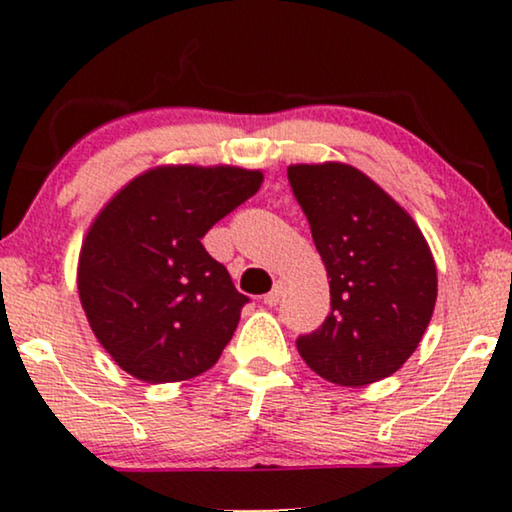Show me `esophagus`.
<instances>
[{"instance_id":"obj_1","label":"esophagus","mask_w":512,"mask_h":512,"mask_svg":"<svg viewBox=\"0 0 512 512\" xmlns=\"http://www.w3.org/2000/svg\"><path fill=\"white\" fill-rule=\"evenodd\" d=\"M282 296H284V282H277L275 286H272V291L263 300H265V305L275 307V305H279V300H282Z\"/></svg>"}]
</instances>
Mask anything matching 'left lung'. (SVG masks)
<instances>
[{
  "instance_id": "8db88e82",
  "label": "left lung",
  "mask_w": 512,
  "mask_h": 512,
  "mask_svg": "<svg viewBox=\"0 0 512 512\" xmlns=\"http://www.w3.org/2000/svg\"><path fill=\"white\" fill-rule=\"evenodd\" d=\"M286 174L331 279V314L296 340L300 356L340 387L394 375L436 307V263L422 230L352 165H291Z\"/></svg>"
}]
</instances>
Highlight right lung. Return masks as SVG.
Returning a JSON list of instances; mask_svg holds the SVG:
<instances>
[{
  "label": "right lung",
  "mask_w": 512,
  "mask_h": 512,
  "mask_svg": "<svg viewBox=\"0 0 512 512\" xmlns=\"http://www.w3.org/2000/svg\"><path fill=\"white\" fill-rule=\"evenodd\" d=\"M261 184V170L163 165L95 216L76 284L95 338L125 373L181 382L219 361L249 298L200 240Z\"/></svg>",
  "instance_id": "right-lung-1"
}]
</instances>
